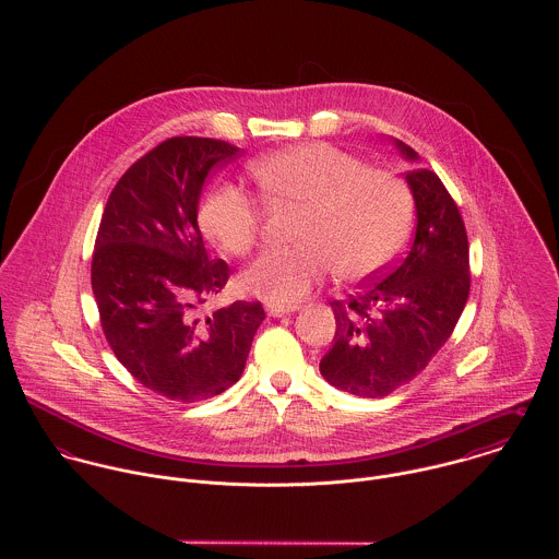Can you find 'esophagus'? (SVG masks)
I'll return each mask as SVG.
<instances>
[{
	"mask_svg": "<svg viewBox=\"0 0 559 559\" xmlns=\"http://www.w3.org/2000/svg\"><path fill=\"white\" fill-rule=\"evenodd\" d=\"M293 312V308H284V306H266V314L269 317H273V319H280V317H286V314H290Z\"/></svg>",
	"mask_w": 559,
	"mask_h": 559,
	"instance_id": "esophagus-1",
	"label": "esophagus"
}]
</instances>
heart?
<instances>
[{"instance_id":"b5f03b06","label":"heart","mask_w":559,"mask_h":559,"mask_svg":"<svg viewBox=\"0 0 559 559\" xmlns=\"http://www.w3.org/2000/svg\"><path fill=\"white\" fill-rule=\"evenodd\" d=\"M262 195L301 209L299 245L258 255L240 282L273 306H295L335 269L342 280L383 271L408 235L413 204L404 180L331 144H301L251 163ZM202 233L233 255L251 251L262 228L258 202L235 182L215 185L198 211Z\"/></svg>"}]
</instances>
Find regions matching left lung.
I'll use <instances>...</instances> for the list:
<instances>
[{
    "label": "left lung",
    "mask_w": 559,
    "mask_h": 559,
    "mask_svg": "<svg viewBox=\"0 0 559 559\" xmlns=\"http://www.w3.org/2000/svg\"><path fill=\"white\" fill-rule=\"evenodd\" d=\"M396 146L417 159L404 142ZM406 182L417 209L408 251L357 295L331 301L335 335L320 374L361 399L388 396L415 379L448 342L469 297V240L454 198L426 167L408 169Z\"/></svg>",
    "instance_id": "left-lung-1"
}]
</instances>
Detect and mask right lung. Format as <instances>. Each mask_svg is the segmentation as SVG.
Here are the masks:
<instances>
[{
	"mask_svg": "<svg viewBox=\"0 0 559 559\" xmlns=\"http://www.w3.org/2000/svg\"><path fill=\"white\" fill-rule=\"evenodd\" d=\"M224 140L178 135L135 160L105 204L92 251V293L105 340L151 392L178 402L235 385L264 310L235 301L204 314L230 277L198 228L206 176L239 157Z\"/></svg>",
	"mask_w": 559,
	"mask_h": 559,
	"instance_id": "right-lung-1",
	"label": "right lung"
}]
</instances>
